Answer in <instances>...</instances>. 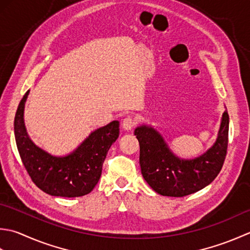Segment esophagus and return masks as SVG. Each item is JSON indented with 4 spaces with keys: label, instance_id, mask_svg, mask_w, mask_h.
Returning <instances> with one entry per match:
<instances>
[{
    "label": "esophagus",
    "instance_id": "34e87169",
    "mask_svg": "<svg viewBox=\"0 0 250 250\" xmlns=\"http://www.w3.org/2000/svg\"><path fill=\"white\" fill-rule=\"evenodd\" d=\"M136 125V120L132 118V116H127L123 120V123H122V127H123L124 130H131Z\"/></svg>",
    "mask_w": 250,
    "mask_h": 250
}]
</instances>
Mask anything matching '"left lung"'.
Segmentation results:
<instances>
[{"label": "left lung", "instance_id": "obj_1", "mask_svg": "<svg viewBox=\"0 0 250 250\" xmlns=\"http://www.w3.org/2000/svg\"><path fill=\"white\" fill-rule=\"evenodd\" d=\"M229 114H222L215 144L203 155L182 160L168 147L153 127L141 125L135 129L140 146V167L145 180L156 193L182 197L202 190L220 172L228 150Z\"/></svg>", "mask_w": 250, "mask_h": 250}]
</instances>
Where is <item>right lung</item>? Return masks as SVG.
<instances>
[{
  "instance_id": "obj_1",
  "label": "right lung",
  "mask_w": 250,
  "mask_h": 250,
  "mask_svg": "<svg viewBox=\"0 0 250 250\" xmlns=\"http://www.w3.org/2000/svg\"><path fill=\"white\" fill-rule=\"evenodd\" d=\"M28 90L15 115L14 131L22 164L35 186L53 196L78 197L88 194L98 183L110 146L119 138L118 121L96 129L65 156H54L41 149L30 137L23 121Z\"/></svg>"
}]
</instances>
